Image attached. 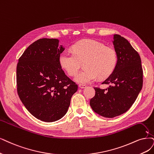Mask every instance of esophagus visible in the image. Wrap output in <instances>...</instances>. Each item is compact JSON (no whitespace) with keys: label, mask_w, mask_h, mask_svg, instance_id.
Instances as JSON below:
<instances>
[{"label":"esophagus","mask_w":154,"mask_h":154,"mask_svg":"<svg viewBox=\"0 0 154 154\" xmlns=\"http://www.w3.org/2000/svg\"><path fill=\"white\" fill-rule=\"evenodd\" d=\"M79 88H81V89H84V88H86V85L82 84H79Z\"/></svg>","instance_id":"obj_1"}]
</instances>
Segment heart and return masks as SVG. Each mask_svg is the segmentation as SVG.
Wrapping results in <instances>:
<instances>
[{
	"instance_id": "heart-1",
	"label": "heart",
	"mask_w": 154,
	"mask_h": 154,
	"mask_svg": "<svg viewBox=\"0 0 154 154\" xmlns=\"http://www.w3.org/2000/svg\"><path fill=\"white\" fill-rule=\"evenodd\" d=\"M73 52L65 51L60 54L61 67L70 76L76 75L84 61L86 68L75 78L80 83L88 84L97 77L105 79L114 71L117 63L116 51L98 41L82 40L72 46Z\"/></svg>"
}]
</instances>
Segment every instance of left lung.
<instances>
[{"mask_svg": "<svg viewBox=\"0 0 154 154\" xmlns=\"http://www.w3.org/2000/svg\"><path fill=\"white\" fill-rule=\"evenodd\" d=\"M113 45L117 55L114 71L102 84H111L106 89L94 88L90 100L98 114L113 118L126 112L134 103L143 86V69L140 56L128 40L115 34Z\"/></svg>", "mask_w": 154, "mask_h": 154, "instance_id": "obj_1", "label": "left lung"}]
</instances>
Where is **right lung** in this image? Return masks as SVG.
I'll return each instance as SVG.
<instances>
[{
  "label": "right lung",
  "instance_id": "add662e5",
  "mask_svg": "<svg viewBox=\"0 0 154 154\" xmlns=\"http://www.w3.org/2000/svg\"><path fill=\"white\" fill-rule=\"evenodd\" d=\"M64 50L58 39H38L27 48L17 65L19 97L32 116L44 122L63 117L78 89L60 64L59 56Z\"/></svg>",
  "mask_w": 154,
  "mask_h": 154
}]
</instances>
